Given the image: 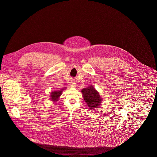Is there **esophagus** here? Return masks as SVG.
I'll list each match as a JSON object with an SVG mask.
<instances>
[{"instance_id": "obj_1", "label": "esophagus", "mask_w": 157, "mask_h": 157, "mask_svg": "<svg viewBox=\"0 0 157 157\" xmlns=\"http://www.w3.org/2000/svg\"><path fill=\"white\" fill-rule=\"evenodd\" d=\"M70 85L71 87H76V83H75L74 81H72V82H71Z\"/></svg>"}]
</instances>
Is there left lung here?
Wrapping results in <instances>:
<instances>
[{"instance_id":"8db88e82","label":"left lung","mask_w":157,"mask_h":157,"mask_svg":"<svg viewBox=\"0 0 157 157\" xmlns=\"http://www.w3.org/2000/svg\"><path fill=\"white\" fill-rule=\"evenodd\" d=\"M83 99L91 110L98 108L101 103V98L93 86L90 85L81 90Z\"/></svg>"}]
</instances>
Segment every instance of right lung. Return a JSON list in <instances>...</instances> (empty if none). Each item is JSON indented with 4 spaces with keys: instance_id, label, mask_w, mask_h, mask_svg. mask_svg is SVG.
<instances>
[{
    "instance_id": "right-lung-1",
    "label": "right lung",
    "mask_w": 157,
    "mask_h": 157,
    "mask_svg": "<svg viewBox=\"0 0 157 157\" xmlns=\"http://www.w3.org/2000/svg\"><path fill=\"white\" fill-rule=\"evenodd\" d=\"M64 89H61L60 90H58V91H54L53 92H51V95H50V99L54 101H57L59 99V97H60L62 94V93L63 92V90Z\"/></svg>"
}]
</instances>
